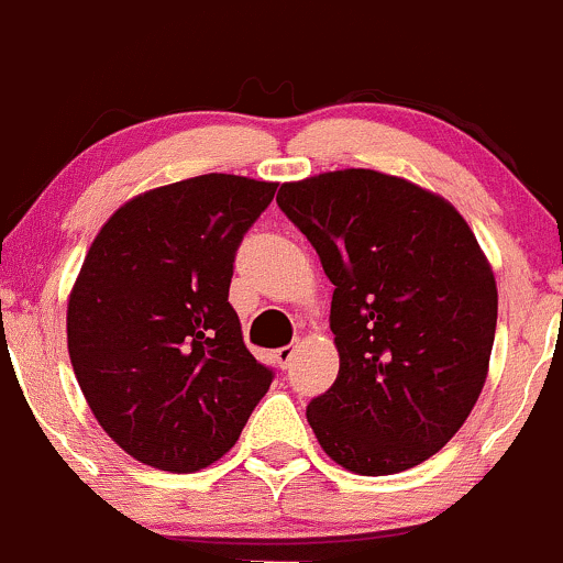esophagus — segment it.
<instances>
[{
  "mask_svg": "<svg viewBox=\"0 0 563 563\" xmlns=\"http://www.w3.org/2000/svg\"><path fill=\"white\" fill-rule=\"evenodd\" d=\"M294 353H297V345H283V347H277V351H275V358H277V364H280L283 369H286V366L291 364Z\"/></svg>",
  "mask_w": 563,
  "mask_h": 563,
  "instance_id": "esophagus-1",
  "label": "esophagus"
}]
</instances>
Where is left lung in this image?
<instances>
[{"mask_svg": "<svg viewBox=\"0 0 563 563\" xmlns=\"http://www.w3.org/2000/svg\"><path fill=\"white\" fill-rule=\"evenodd\" d=\"M277 205L334 283L340 372L307 423L356 475L418 466L464 426L488 377L499 294L475 232L445 197L377 169L283 183Z\"/></svg>", "mask_w": 563, "mask_h": 563, "instance_id": "obj_1", "label": "left lung"}]
</instances>
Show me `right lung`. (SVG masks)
<instances>
[{
	"label": "right lung",
	"instance_id": "right-lung-1",
	"mask_svg": "<svg viewBox=\"0 0 563 563\" xmlns=\"http://www.w3.org/2000/svg\"><path fill=\"white\" fill-rule=\"evenodd\" d=\"M277 183L210 173L151 188L93 236L67 347L93 418L156 470L199 472L240 440L272 372L229 305L234 253Z\"/></svg>",
	"mask_w": 563,
	"mask_h": 563
}]
</instances>
